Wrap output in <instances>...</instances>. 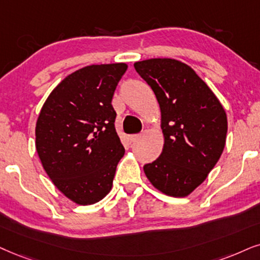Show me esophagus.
I'll list each match as a JSON object with an SVG mask.
<instances>
[{"instance_id": "1", "label": "esophagus", "mask_w": 260, "mask_h": 260, "mask_svg": "<svg viewBox=\"0 0 260 260\" xmlns=\"http://www.w3.org/2000/svg\"><path fill=\"white\" fill-rule=\"evenodd\" d=\"M139 138H140V134H132V136L128 137V139H129L131 143H136Z\"/></svg>"}]
</instances>
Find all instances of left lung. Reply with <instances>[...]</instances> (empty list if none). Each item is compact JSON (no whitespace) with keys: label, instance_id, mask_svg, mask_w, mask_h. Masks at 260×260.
Returning a JSON list of instances; mask_svg holds the SVG:
<instances>
[{"label":"left lung","instance_id":"1","mask_svg":"<svg viewBox=\"0 0 260 260\" xmlns=\"http://www.w3.org/2000/svg\"><path fill=\"white\" fill-rule=\"evenodd\" d=\"M156 94L164 145L160 156L144 166L149 181L164 194L187 197L213 169L228 131L221 102L188 64L174 58L134 63Z\"/></svg>","mask_w":260,"mask_h":260}]
</instances>
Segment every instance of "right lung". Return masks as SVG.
Wrapping results in <instances>:
<instances>
[{
    "label": "right lung",
    "mask_w": 260,
    "mask_h": 260,
    "mask_svg": "<svg viewBox=\"0 0 260 260\" xmlns=\"http://www.w3.org/2000/svg\"><path fill=\"white\" fill-rule=\"evenodd\" d=\"M126 63L91 64L67 75L43 104L36 149L61 193L79 205L110 192L124 147L115 131L111 101Z\"/></svg>",
    "instance_id": "obj_1"
}]
</instances>
